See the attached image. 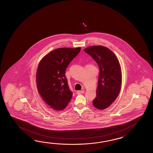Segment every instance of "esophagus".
Returning a JSON list of instances; mask_svg holds the SVG:
<instances>
[{
    "label": "esophagus",
    "instance_id": "34e87169",
    "mask_svg": "<svg viewBox=\"0 0 153 153\" xmlns=\"http://www.w3.org/2000/svg\"><path fill=\"white\" fill-rule=\"evenodd\" d=\"M84 90H80V91H78L76 92L77 94H84Z\"/></svg>",
    "mask_w": 153,
    "mask_h": 153
}]
</instances>
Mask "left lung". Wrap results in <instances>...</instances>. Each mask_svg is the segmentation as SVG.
<instances>
[{
  "instance_id": "left-lung-1",
  "label": "left lung",
  "mask_w": 153,
  "mask_h": 153,
  "mask_svg": "<svg viewBox=\"0 0 153 153\" xmlns=\"http://www.w3.org/2000/svg\"><path fill=\"white\" fill-rule=\"evenodd\" d=\"M84 51L99 67L96 97L92 103L94 107L103 110L109 107L119 94L122 81L120 65L117 56L106 47L92 46Z\"/></svg>"
}]
</instances>
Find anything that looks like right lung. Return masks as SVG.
<instances>
[{
  "mask_svg": "<svg viewBox=\"0 0 153 153\" xmlns=\"http://www.w3.org/2000/svg\"><path fill=\"white\" fill-rule=\"evenodd\" d=\"M81 48H61L47 54L40 61L36 72L38 91L43 100L56 111L64 109L72 97L65 73Z\"/></svg>",
  "mask_w": 153,
  "mask_h": 153,
  "instance_id": "obj_1",
  "label": "right lung"
}]
</instances>
